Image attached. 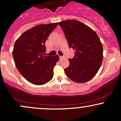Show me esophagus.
I'll return each instance as SVG.
<instances>
[{"instance_id":"esophagus-1","label":"esophagus","mask_w":121,"mask_h":121,"mask_svg":"<svg viewBox=\"0 0 121 121\" xmlns=\"http://www.w3.org/2000/svg\"><path fill=\"white\" fill-rule=\"evenodd\" d=\"M63 58H64V57H63V56H60V59H63Z\"/></svg>"}]
</instances>
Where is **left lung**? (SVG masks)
<instances>
[{
  "instance_id": "8db88e82",
  "label": "left lung",
  "mask_w": 121,
  "mask_h": 121,
  "mask_svg": "<svg viewBox=\"0 0 121 121\" xmlns=\"http://www.w3.org/2000/svg\"><path fill=\"white\" fill-rule=\"evenodd\" d=\"M69 48L75 49L74 56L69 59L65 74L72 81L84 83L93 78L100 68L103 48L99 37L92 29L76 20L59 23Z\"/></svg>"
}]
</instances>
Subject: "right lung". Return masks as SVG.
I'll return each mask as SVG.
<instances>
[{
    "label": "right lung",
    "instance_id": "right-lung-1",
    "mask_svg": "<svg viewBox=\"0 0 121 121\" xmlns=\"http://www.w3.org/2000/svg\"><path fill=\"white\" fill-rule=\"evenodd\" d=\"M58 23L40 24L23 33L15 41L12 55L17 70L32 84L40 85L51 81L59 56H45V43Z\"/></svg>",
    "mask_w": 121,
    "mask_h": 121
}]
</instances>
